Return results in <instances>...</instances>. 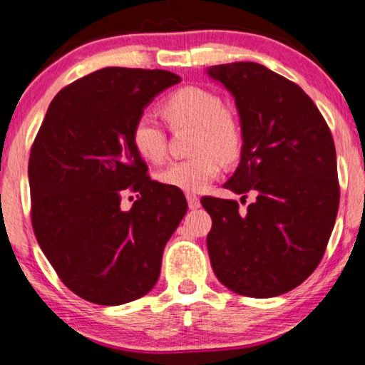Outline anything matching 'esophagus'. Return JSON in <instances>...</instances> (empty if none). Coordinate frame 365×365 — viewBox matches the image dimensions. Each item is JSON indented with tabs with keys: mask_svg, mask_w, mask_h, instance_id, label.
<instances>
[{
	"mask_svg": "<svg viewBox=\"0 0 365 365\" xmlns=\"http://www.w3.org/2000/svg\"><path fill=\"white\" fill-rule=\"evenodd\" d=\"M187 204H189V209H199L201 207V201H199V197L196 196V194H187Z\"/></svg>",
	"mask_w": 365,
	"mask_h": 365,
	"instance_id": "obj_1",
	"label": "esophagus"
}]
</instances>
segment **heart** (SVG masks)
Masks as SVG:
<instances>
[{
    "instance_id": "b5f03b06",
    "label": "heart",
    "mask_w": 365,
    "mask_h": 365,
    "mask_svg": "<svg viewBox=\"0 0 365 365\" xmlns=\"http://www.w3.org/2000/svg\"><path fill=\"white\" fill-rule=\"evenodd\" d=\"M161 111L171 128H197L191 159L171 163L158 173L164 186L184 192H201L222 173L219 158H234L241 146V129L236 119L224 111L222 99L204 88L189 86L173 93L163 103ZM131 143L136 153L149 163H163L166 158V134L151 114H143L131 129Z\"/></svg>"
}]
</instances>
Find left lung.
Listing matches in <instances>:
<instances>
[{"label":"left lung","instance_id":"left-lung-1","mask_svg":"<svg viewBox=\"0 0 365 365\" xmlns=\"http://www.w3.org/2000/svg\"><path fill=\"white\" fill-rule=\"evenodd\" d=\"M231 93L241 123L232 199L202 197L211 214L207 251L216 277L247 297H276L319 266L339 209L336 146L327 123L296 83L257 63L206 69Z\"/></svg>","mask_w":365,"mask_h":365}]
</instances>
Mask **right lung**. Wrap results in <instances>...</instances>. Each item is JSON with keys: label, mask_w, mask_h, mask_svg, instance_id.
<instances>
[{"label": "right lung", "mask_w": 365, "mask_h": 365, "mask_svg": "<svg viewBox=\"0 0 365 365\" xmlns=\"http://www.w3.org/2000/svg\"><path fill=\"white\" fill-rule=\"evenodd\" d=\"M178 83L164 69L103 68L54 96L34 139V236L64 286L89 302L119 306L146 296L187 211L179 189L146 176L131 143L148 104ZM129 192L138 199L123 210Z\"/></svg>", "instance_id": "right-lung-1"}]
</instances>
